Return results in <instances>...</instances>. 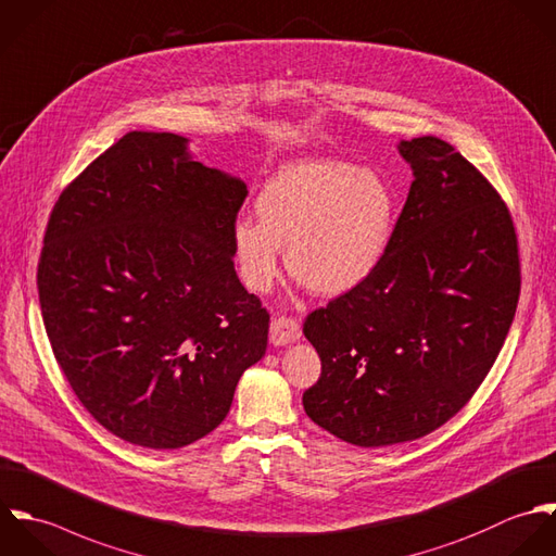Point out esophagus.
<instances>
[{
    "label": "esophagus",
    "mask_w": 556,
    "mask_h": 556,
    "mask_svg": "<svg viewBox=\"0 0 556 556\" xmlns=\"http://www.w3.org/2000/svg\"><path fill=\"white\" fill-rule=\"evenodd\" d=\"M302 337V330H300V324L293 321V319H287V317H278L269 324V341L271 345L276 348H285V345H291L295 341H300Z\"/></svg>",
    "instance_id": "esophagus-1"
}]
</instances>
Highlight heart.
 <instances>
[{"mask_svg":"<svg viewBox=\"0 0 556 556\" xmlns=\"http://www.w3.org/2000/svg\"><path fill=\"white\" fill-rule=\"evenodd\" d=\"M258 222L237 219L230 243L237 271L267 293L289 271L321 298L358 289L388 252L394 193L370 170L345 162L304 160L274 175L254 200Z\"/></svg>","mask_w":556,"mask_h":556,"instance_id":"heart-1","label":"heart"}]
</instances>
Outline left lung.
Listing matches in <instances>:
<instances>
[{"instance_id": "1", "label": "left lung", "mask_w": 556, "mask_h": 556, "mask_svg": "<svg viewBox=\"0 0 556 556\" xmlns=\"http://www.w3.org/2000/svg\"><path fill=\"white\" fill-rule=\"evenodd\" d=\"M396 149L414 181L388 252L304 324L321 358L306 414L367 448L455 416L492 369L520 295L516 228L496 189L435 136Z\"/></svg>"}]
</instances>
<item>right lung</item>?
<instances>
[{
	"mask_svg": "<svg viewBox=\"0 0 556 556\" xmlns=\"http://www.w3.org/2000/svg\"><path fill=\"white\" fill-rule=\"evenodd\" d=\"M245 195L184 136L131 131L55 202L38 263L45 330L114 435L160 451L204 438L265 356L269 315L232 263Z\"/></svg>",
	"mask_w": 556,
	"mask_h": 556,
	"instance_id": "obj_1",
	"label": "right lung"
}]
</instances>
